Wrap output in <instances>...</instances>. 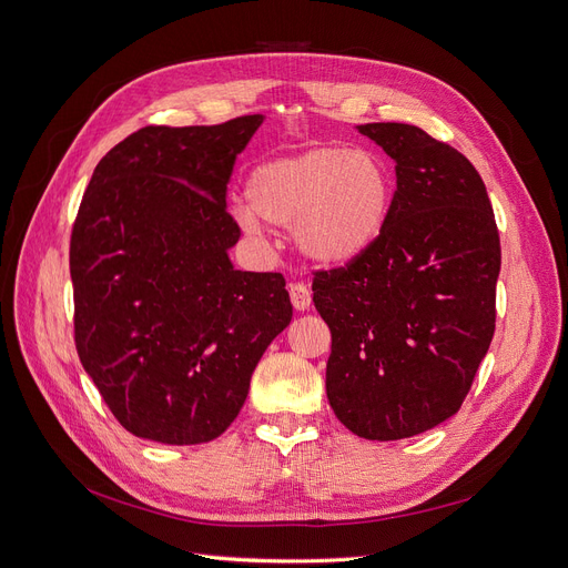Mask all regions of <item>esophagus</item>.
Masks as SVG:
<instances>
[{"instance_id": "obj_1", "label": "esophagus", "mask_w": 568, "mask_h": 568, "mask_svg": "<svg viewBox=\"0 0 568 568\" xmlns=\"http://www.w3.org/2000/svg\"><path fill=\"white\" fill-rule=\"evenodd\" d=\"M288 295H291V303H293L295 310H298V312H307L310 310V305H312V291H310L307 284L293 282L288 286Z\"/></svg>"}]
</instances>
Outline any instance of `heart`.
<instances>
[{"label": "heart", "mask_w": 568, "mask_h": 568, "mask_svg": "<svg viewBox=\"0 0 568 568\" xmlns=\"http://www.w3.org/2000/svg\"><path fill=\"white\" fill-rule=\"evenodd\" d=\"M245 196L250 207L237 210L242 229L258 233V220L293 226V242L305 258L344 267L365 256L384 235L395 182L372 152L321 145L254 166Z\"/></svg>", "instance_id": "heart-1"}]
</instances>
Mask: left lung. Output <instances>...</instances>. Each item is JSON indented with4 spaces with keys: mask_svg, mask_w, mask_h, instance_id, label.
<instances>
[{
    "mask_svg": "<svg viewBox=\"0 0 568 568\" xmlns=\"http://www.w3.org/2000/svg\"><path fill=\"white\" fill-rule=\"evenodd\" d=\"M358 131L395 161L397 189L379 242L314 273L328 323V402L354 435L395 442L460 412L495 335L499 231L471 161L399 122Z\"/></svg>",
    "mask_w": 568,
    "mask_h": 568,
    "instance_id": "8db88e82",
    "label": "left lung"
}]
</instances>
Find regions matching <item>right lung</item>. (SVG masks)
Listing matches in <instances>:
<instances>
[{
    "instance_id": "add662e5",
    "label": "right lung",
    "mask_w": 568,
    "mask_h": 568,
    "mask_svg": "<svg viewBox=\"0 0 568 568\" xmlns=\"http://www.w3.org/2000/svg\"><path fill=\"white\" fill-rule=\"evenodd\" d=\"M261 122L139 129L99 161L80 203L69 250L75 348L141 439H217L293 316L280 273H242L229 258L240 229L226 184Z\"/></svg>"
}]
</instances>
